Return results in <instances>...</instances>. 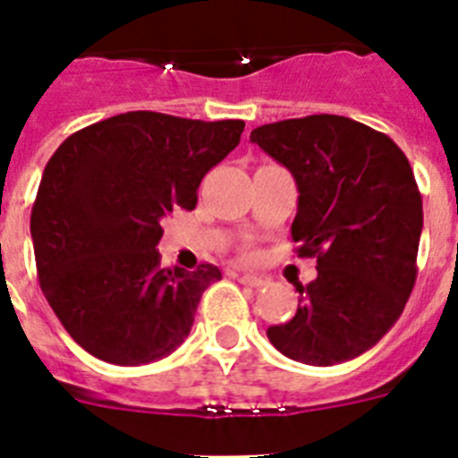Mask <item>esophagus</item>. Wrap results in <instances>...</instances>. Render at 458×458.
<instances>
[{"mask_svg":"<svg viewBox=\"0 0 458 458\" xmlns=\"http://www.w3.org/2000/svg\"><path fill=\"white\" fill-rule=\"evenodd\" d=\"M238 282L245 286H252V289H261V286H266L264 277H257V275H248V273L241 275V277H238Z\"/></svg>","mask_w":458,"mask_h":458,"instance_id":"34e87169","label":"esophagus"}]
</instances>
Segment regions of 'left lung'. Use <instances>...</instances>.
I'll use <instances>...</instances> for the list:
<instances>
[{"label":"left lung","mask_w":458,"mask_h":458,"mask_svg":"<svg viewBox=\"0 0 458 458\" xmlns=\"http://www.w3.org/2000/svg\"><path fill=\"white\" fill-rule=\"evenodd\" d=\"M250 140L293 174L298 257L317 279L298 284L291 321L268 327L286 358L330 367L369 351L402 317L418 277L422 194L394 141L337 114L254 128Z\"/></svg>","instance_id":"left-lung-1"}]
</instances>
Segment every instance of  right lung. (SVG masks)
Instances as JSON below:
<instances>
[{
  "label": "right lung",
  "mask_w": 458,
  "mask_h": 458,
  "mask_svg": "<svg viewBox=\"0 0 458 458\" xmlns=\"http://www.w3.org/2000/svg\"><path fill=\"white\" fill-rule=\"evenodd\" d=\"M245 123L125 112L72 132L47 160L31 241L40 291L87 353L147 365L190 335L217 266L163 268L160 220L192 210L208 169L241 141Z\"/></svg>",
  "instance_id": "right-lung-1"
}]
</instances>
